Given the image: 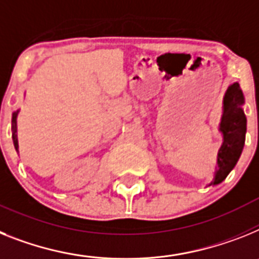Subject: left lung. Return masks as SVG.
Here are the masks:
<instances>
[{
  "label": "left lung",
  "mask_w": 259,
  "mask_h": 259,
  "mask_svg": "<svg viewBox=\"0 0 259 259\" xmlns=\"http://www.w3.org/2000/svg\"><path fill=\"white\" fill-rule=\"evenodd\" d=\"M244 104V93L240 84L233 82L227 89L223 100V116L219 126L223 134V145L217 154L216 172L209 186H216L225 180L240 159L246 134V116L242 109Z\"/></svg>",
  "instance_id": "1"
}]
</instances>
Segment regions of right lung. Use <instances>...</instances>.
<instances>
[{"label":"right lung","mask_w":259,"mask_h":259,"mask_svg":"<svg viewBox=\"0 0 259 259\" xmlns=\"http://www.w3.org/2000/svg\"><path fill=\"white\" fill-rule=\"evenodd\" d=\"M19 110L13 113L12 117V133H13V142H14L15 150L18 151V138H17V117H18Z\"/></svg>","instance_id":"obj_1"}]
</instances>
